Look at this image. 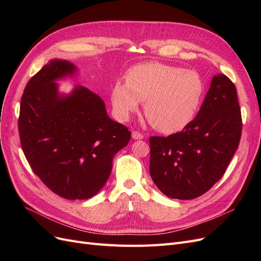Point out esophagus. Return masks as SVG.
Here are the masks:
<instances>
[{"label":"esophagus","mask_w":261,"mask_h":261,"mask_svg":"<svg viewBox=\"0 0 261 261\" xmlns=\"http://www.w3.org/2000/svg\"><path fill=\"white\" fill-rule=\"evenodd\" d=\"M132 137H133L134 139H143V138H144V135H143V134H141V133L135 130V132L132 133Z\"/></svg>","instance_id":"obj_1"}]
</instances>
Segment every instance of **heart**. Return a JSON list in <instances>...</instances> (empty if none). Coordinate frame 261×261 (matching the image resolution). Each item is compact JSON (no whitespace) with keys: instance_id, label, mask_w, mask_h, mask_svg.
Segmentation results:
<instances>
[{"instance_id":"obj_1","label":"heart","mask_w":261,"mask_h":261,"mask_svg":"<svg viewBox=\"0 0 261 261\" xmlns=\"http://www.w3.org/2000/svg\"><path fill=\"white\" fill-rule=\"evenodd\" d=\"M204 92L201 76L160 62L133 66L126 83L116 82L112 88L115 115L126 121L145 101V115L155 129L165 134L184 129L198 111Z\"/></svg>"}]
</instances>
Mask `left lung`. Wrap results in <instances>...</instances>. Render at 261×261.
<instances>
[{"label": "left lung", "mask_w": 261, "mask_h": 261, "mask_svg": "<svg viewBox=\"0 0 261 261\" xmlns=\"http://www.w3.org/2000/svg\"><path fill=\"white\" fill-rule=\"evenodd\" d=\"M242 114L236 87L223 74L213 76L198 114L186 127L150 141V175L173 199H194L223 176L239 148Z\"/></svg>", "instance_id": "obj_1"}]
</instances>
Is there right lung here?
<instances>
[{
    "mask_svg": "<svg viewBox=\"0 0 261 261\" xmlns=\"http://www.w3.org/2000/svg\"><path fill=\"white\" fill-rule=\"evenodd\" d=\"M76 67L52 60L30 78L18 118L22 151L35 174L65 199H88L105 186L115 153L128 144L130 132L112 121L97 93L77 86L68 96L55 81Z\"/></svg>",
    "mask_w": 261,
    "mask_h": 261,
    "instance_id": "obj_1",
    "label": "right lung"
}]
</instances>
